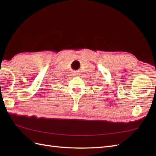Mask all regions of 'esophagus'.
Segmentation results:
<instances>
[{
	"instance_id": "esophagus-1",
	"label": "esophagus",
	"mask_w": 156,
	"mask_h": 156,
	"mask_svg": "<svg viewBox=\"0 0 156 156\" xmlns=\"http://www.w3.org/2000/svg\"><path fill=\"white\" fill-rule=\"evenodd\" d=\"M74 74H75V75H78V72H75Z\"/></svg>"
}]
</instances>
